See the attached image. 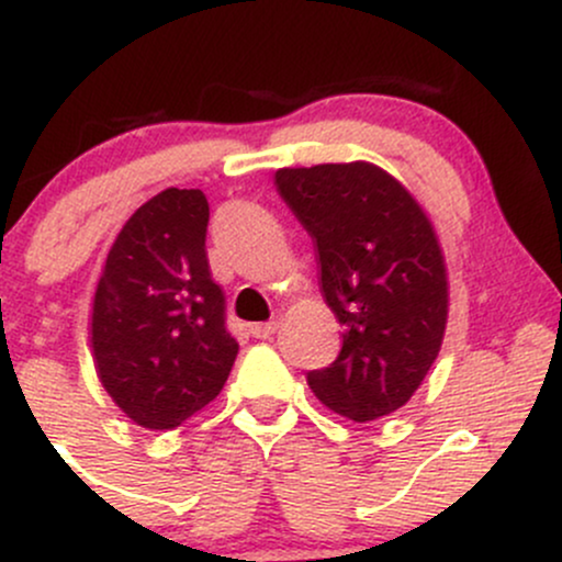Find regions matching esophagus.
I'll list each match as a JSON object with an SVG mask.
<instances>
[{"instance_id": "1", "label": "esophagus", "mask_w": 562, "mask_h": 562, "mask_svg": "<svg viewBox=\"0 0 562 562\" xmlns=\"http://www.w3.org/2000/svg\"><path fill=\"white\" fill-rule=\"evenodd\" d=\"M274 330H277V322H259V325H250V335L259 340L272 338Z\"/></svg>"}]
</instances>
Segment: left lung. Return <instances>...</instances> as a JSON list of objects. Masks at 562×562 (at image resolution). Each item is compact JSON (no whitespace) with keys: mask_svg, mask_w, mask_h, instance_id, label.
<instances>
[{"mask_svg":"<svg viewBox=\"0 0 562 562\" xmlns=\"http://www.w3.org/2000/svg\"><path fill=\"white\" fill-rule=\"evenodd\" d=\"M274 184L312 235L322 299L344 330L338 359L308 372V389L353 423L402 409L449 317L447 261L428 214L370 160L277 169Z\"/></svg>","mask_w":562,"mask_h":562,"instance_id":"obj_1","label":"left lung"}]
</instances>
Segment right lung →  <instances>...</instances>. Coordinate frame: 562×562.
I'll return each mask as SVG.
<instances>
[{
    "label": "right lung",
    "mask_w": 562,
    "mask_h": 562,
    "mask_svg": "<svg viewBox=\"0 0 562 562\" xmlns=\"http://www.w3.org/2000/svg\"><path fill=\"white\" fill-rule=\"evenodd\" d=\"M209 200L169 190L121 227L92 299L94 370L132 423L171 430L222 393L237 357L205 259Z\"/></svg>",
    "instance_id": "obj_1"
}]
</instances>
